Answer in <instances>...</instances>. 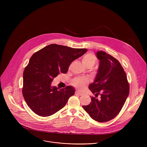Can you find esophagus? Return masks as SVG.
Here are the masks:
<instances>
[{"mask_svg": "<svg viewBox=\"0 0 147 147\" xmlns=\"http://www.w3.org/2000/svg\"><path fill=\"white\" fill-rule=\"evenodd\" d=\"M75 94H76V95H80V96H81V95H82V93H80V92H78V91H76V92H75Z\"/></svg>", "mask_w": 147, "mask_h": 147, "instance_id": "obj_1", "label": "esophagus"}]
</instances>
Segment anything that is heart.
Segmentation results:
<instances>
[{
    "label": "heart",
    "instance_id": "b5f03b06",
    "mask_svg": "<svg viewBox=\"0 0 147 147\" xmlns=\"http://www.w3.org/2000/svg\"><path fill=\"white\" fill-rule=\"evenodd\" d=\"M97 57L93 53H88L82 58L84 65L87 67H92L97 61ZM88 83V79L85 77H77L72 81V85L78 90H82Z\"/></svg>",
    "mask_w": 147,
    "mask_h": 147
}]
</instances>
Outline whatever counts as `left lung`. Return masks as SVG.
<instances>
[{"mask_svg":"<svg viewBox=\"0 0 147 147\" xmlns=\"http://www.w3.org/2000/svg\"><path fill=\"white\" fill-rule=\"evenodd\" d=\"M99 67L94 82L89 89L99 99L91 97L88 105L82 106L94 120L107 122L115 118L121 110L130 92L126 74L120 62L112 56L98 51Z\"/></svg>","mask_w":147,"mask_h":147,"instance_id":"8db88e82","label":"left lung"}]
</instances>
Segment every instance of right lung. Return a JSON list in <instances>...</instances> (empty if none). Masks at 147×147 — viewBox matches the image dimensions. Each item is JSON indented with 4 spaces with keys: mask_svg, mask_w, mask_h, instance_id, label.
<instances>
[{
    "mask_svg": "<svg viewBox=\"0 0 147 147\" xmlns=\"http://www.w3.org/2000/svg\"><path fill=\"white\" fill-rule=\"evenodd\" d=\"M87 51L51 44L34 53L23 73V97L28 107L37 115L51 116L63 108L74 95L71 86L59 90L51 82L60 73H66L71 62Z\"/></svg>",
    "mask_w": 147,
    "mask_h": 147,
    "instance_id": "1",
    "label": "right lung"
}]
</instances>
